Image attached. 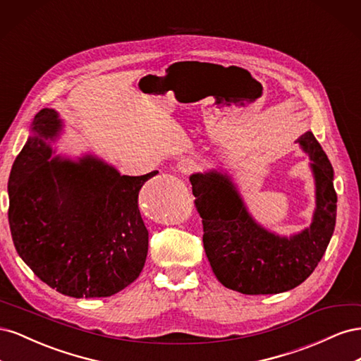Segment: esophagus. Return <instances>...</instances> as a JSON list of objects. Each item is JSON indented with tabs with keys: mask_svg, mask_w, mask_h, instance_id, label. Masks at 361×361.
<instances>
[{
	"mask_svg": "<svg viewBox=\"0 0 361 361\" xmlns=\"http://www.w3.org/2000/svg\"><path fill=\"white\" fill-rule=\"evenodd\" d=\"M194 169H195V162H194L191 158H182V159L178 162V170H179L180 173L188 174V173H191Z\"/></svg>",
	"mask_w": 361,
	"mask_h": 361,
	"instance_id": "obj_1",
	"label": "esophagus"
}]
</instances>
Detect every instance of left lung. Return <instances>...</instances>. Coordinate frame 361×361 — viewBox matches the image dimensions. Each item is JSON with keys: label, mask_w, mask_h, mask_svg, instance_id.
Instances as JSON below:
<instances>
[{"label": "left lung", "mask_w": 361, "mask_h": 361, "mask_svg": "<svg viewBox=\"0 0 361 361\" xmlns=\"http://www.w3.org/2000/svg\"><path fill=\"white\" fill-rule=\"evenodd\" d=\"M298 141L312 161L316 209L310 227L290 238L259 226L227 174L212 170L190 178L207 260L228 289L245 295L290 290L312 274L329 247L337 209L333 167L310 130Z\"/></svg>", "instance_id": "obj_1"}]
</instances>
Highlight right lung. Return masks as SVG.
I'll list each match as a JSON object with an SVG mask.
<instances>
[{"label":"right lung","mask_w":361,"mask_h":361,"mask_svg":"<svg viewBox=\"0 0 361 361\" xmlns=\"http://www.w3.org/2000/svg\"><path fill=\"white\" fill-rule=\"evenodd\" d=\"M8 178V224L18 255L52 289L73 298L111 297L145 267L149 232L138 192L158 171L122 176L96 157L52 155L45 140L61 120L43 108Z\"/></svg>","instance_id":"1"}]
</instances>
